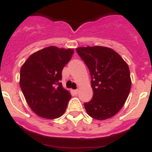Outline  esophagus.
<instances>
[{
  "label": "esophagus",
  "instance_id": "esophagus-1",
  "mask_svg": "<svg viewBox=\"0 0 152 152\" xmlns=\"http://www.w3.org/2000/svg\"><path fill=\"white\" fill-rule=\"evenodd\" d=\"M72 92H73L75 95H76L78 93V89H75V90H72Z\"/></svg>",
  "mask_w": 152,
  "mask_h": 152
}]
</instances>
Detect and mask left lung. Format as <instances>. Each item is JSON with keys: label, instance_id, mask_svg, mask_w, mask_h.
I'll list each match as a JSON object with an SVG mask.
<instances>
[{"label": "left lung", "instance_id": "1", "mask_svg": "<svg viewBox=\"0 0 152 152\" xmlns=\"http://www.w3.org/2000/svg\"><path fill=\"white\" fill-rule=\"evenodd\" d=\"M76 50L89 68L92 79L93 96L84 103L87 113L97 120L113 117L122 109L131 89L129 66L109 47H78Z\"/></svg>", "mask_w": 152, "mask_h": 152}]
</instances>
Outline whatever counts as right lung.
Masks as SVG:
<instances>
[{"mask_svg": "<svg viewBox=\"0 0 152 152\" xmlns=\"http://www.w3.org/2000/svg\"><path fill=\"white\" fill-rule=\"evenodd\" d=\"M74 50L51 47L30 55L21 66L20 86L30 108L42 118L63 115L71 95L62 86V71Z\"/></svg>", "mask_w": 152, "mask_h": 152, "instance_id": "right-lung-1", "label": "right lung"}]
</instances>
